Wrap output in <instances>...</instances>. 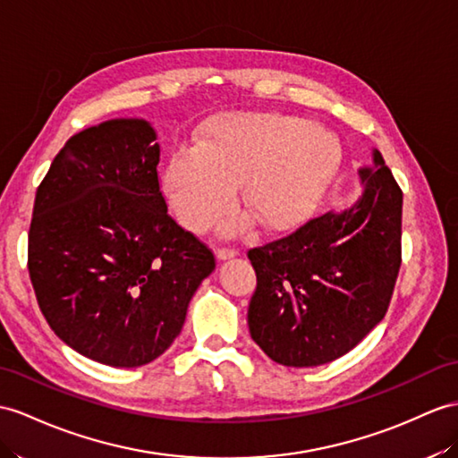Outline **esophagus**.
Here are the masks:
<instances>
[{"mask_svg":"<svg viewBox=\"0 0 458 458\" xmlns=\"http://www.w3.org/2000/svg\"><path fill=\"white\" fill-rule=\"evenodd\" d=\"M239 254V250L235 249H227V247H221L216 250V256L219 260H229V259H235V256Z\"/></svg>","mask_w":458,"mask_h":458,"instance_id":"1","label":"esophagus"}]
</instances>
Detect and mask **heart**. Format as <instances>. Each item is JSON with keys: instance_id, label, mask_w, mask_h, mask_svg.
I'll use <instances>...</instances> for the list:
<instances>
[{"instance_id": "obj_1", "label": "heart", "mask_w": 458, "mask_h": 458, "mask_svg": "<svg viewBox=\"0 0 458 458\" xmlns=\"http://www.w3.org/2000/svg\"><path fill=\"white\" fill-rule=\"evenodd\" d=\"M342 165V145L328 128L276 113L225 114L206 128L196 148L173 153L163 191L176 219L206 231L241 199L267 231L307 221L327 196ZM249 216L229 217L223 233H237Z\"/></svg>"}]
</instances>
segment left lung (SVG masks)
I'll return each mask as SVG.
<instances>
[{"instance_id":"left-lung-1","label":"left lung","mask_w":458,"mask_h":458,"mask_svg":"<svg viewBox=\"0 0 458 458\" xmlns=\"http://www.w3.org/2000/svg\"><path fill=\"white\" fill-rule=\"evenodd\" d=\"M360 181L361 196L348 209L249 250V330L276 363L338 360L386 315L403 262V191L377 149Z\"/></svg>"}]
</instances>
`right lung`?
Returning <instances> with one entry per match:
<instances>
[{"label":"right lung","instance_id":"add662e5","mask_svg":"<svg viewBox=\"0 0 458 458\" xmlns=\"http://www.w3.org/2000/svg\"><path fill=\"white\" fill-rule=\"evenodd\" d=\"M157 133L114 118L75 133L40 182L29 274L62 342L110 367L157 360L181 334L214 252L166 214Z\"/></svg>","mask_w":458,"mask_h":458}]
</instances>
